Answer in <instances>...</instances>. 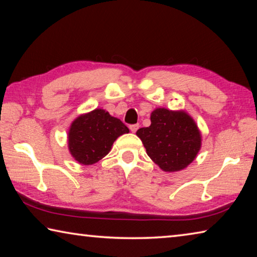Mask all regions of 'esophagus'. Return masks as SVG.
<instances>
[{
	"mask_svg": "<svg viewBox=\"0 0 257 257\" xmlns=\"http://www.w3.org/2000/svg\"><path fill=\"white\" fill-rule=\"evenodd\" d=\"M130 130H132L133 133H136L137 132V129L139 128V124L138 123H135V124H130Z\"/></svg>",
	"mask_w": 257,
	"mask_h": 257,
	"instance_id": "1",
	"label": "esophagus"
}]
</instances>
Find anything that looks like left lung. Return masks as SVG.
<instances>
[{
	"label": "left lung",
	"mask_w": 257,
	"mask_h": 257,
	"mask_svg": "<svg viewBox=\"0 0 257 257\" xmlns=\"http://www.w3.org/2000/svg\"><path fill=\"white\" fill-rule=\"evenodd\" d=\"M146 153L163 171L185 169L201 149V134L186 112L156 108L151 114V125L137 130Z\"/></svg>",
	"instance_id": "8db88e82"
}]
</instances>
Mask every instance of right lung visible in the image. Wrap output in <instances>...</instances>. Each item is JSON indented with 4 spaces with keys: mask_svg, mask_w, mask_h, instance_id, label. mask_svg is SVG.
<instances>
[{
    "mask_svg": "<svg viewBox=\"0 0 257 257\" xmlns=\"http://www.w3.org/2000/svg\"><path fill=\"white\" fill-rule=\"evenodd\" d=\"M129 129L120 119L96 108L73 121L69 130V151L80 164L96 163L110 152L113 143Z\"/></svg>",
    "mask_w": 257,
    "mask_h": 257,
    "instance_id": "right-lung-1",
    "label": "right lung"
}]
</instances>
